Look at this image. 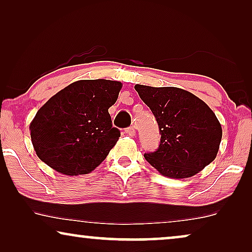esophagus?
<instances>
[{"instance_id": "esophagus-1", "label": "esophagus", "mask_w": 252, "mask_h": 252, "mask_svg": "<svg viewBox=\"0 0 252 252\" xmlns=\"http://www.w3.org/2000/svg\"><path fill=\"white\" fill-rule=\"evenodd\" d=\"M125 133L129 136H135V127L134 126L128 127V128L125 129Z\"/></svg>"}]
</instances>
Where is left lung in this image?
<instances>
[{
	"mask_svg": "<svg viewBox=\"0 0 252 252\" xmlns=\"http://www.w3.org/2000/svg\"><path fill=\"white\" fill-rule=\"evenodd\" d=\"M159 127V147L144 158L161 175L189 178L212 163L222 129L215 112L201 98L177 87L135 85Z\"/></svg>",
	"mask_w": 252,
	"mask_h": 252,
	"instance_id": "left-lung-1",
	"label": "left lung"
}]
</instances>
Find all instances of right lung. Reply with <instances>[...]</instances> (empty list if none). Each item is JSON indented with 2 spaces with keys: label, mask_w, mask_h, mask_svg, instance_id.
Here are the masks:
<instances>
[{
  "label": "right lung",
  "mask_w": 252,
  "mask_h": 252,
  "mask_svg": "<svg viewBox=\"0 0 252 252\" xmlns=\"http://www.w3.org/2000/svg\"><path fill=\"white\" fill-rule=\"evenodd\" d=\"M120 89L119 81L79 80L54 95L30 125L37 157L66 175L97 167L120 136L109 113Z\"/></svg>",
  "instance_id": "right-lung-1"
}]
</instances>
